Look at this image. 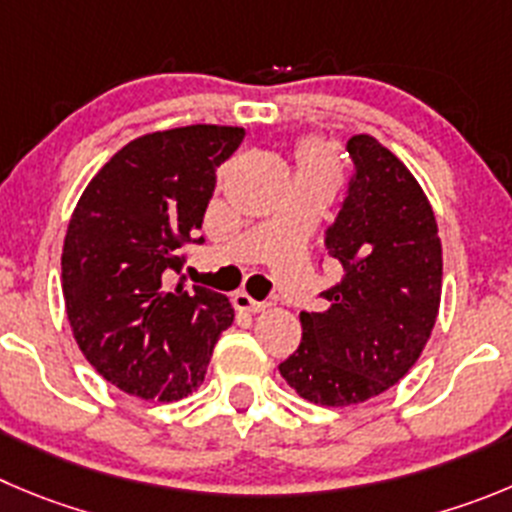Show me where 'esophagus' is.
<instances>
[{"mask_svg": "<svg viewBox=\"0 0 512 512\" xmlns=\"http://www.w3.org/2000/svg\"><path fill=\"white\" fill-rule=\"evenodd\" d=\"M232 305L237 310H242V313H262V310L267 308L265 303H260V300L250 298L247 293H234L232 295Z\"/></svg>", "mask_w": 512, "mask_h": 512, "instance_id": "obj_1", "label": "esophagus"}]
</instances>
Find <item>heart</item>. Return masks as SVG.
I'll use <instances>...</instances> for the list:
<instances>
[{"instance_id":"b5f03b06","label":"heart","mask_w":512,"mask_h":512,"mask_svg":"<svg viewBox=\"0 0 512 512\" xmlns=\"http://www.w3.org/2000/svg\"><path fill=\"white\" fill-rule=\"evenodd\" d=\"M300 166H328V169H333L331 151H328L323 143H305V146L300 148Z\"/></svg>"}]
</instances>
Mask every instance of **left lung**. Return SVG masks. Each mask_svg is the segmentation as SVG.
<instances>
[{
	"mask_svg": "<svg viewBox=\"0 0 512 512\" xmlns=\"http://www.w3.org/2000/svg\"><path fill=\"white\" fill-rule=\"evenodd\" d=\"M356 164L328 255L343 280L326 310L300 313L303 341L283 379L321 407H351L399 384L422 356L442 298V242L412 171L369 133L348 141Z\"/></svg>",
	"mask_w": 512,
	"mask_h": 512,
	"instance_id": "8db88e82",
	"label": "left lung"
}]
</instances>
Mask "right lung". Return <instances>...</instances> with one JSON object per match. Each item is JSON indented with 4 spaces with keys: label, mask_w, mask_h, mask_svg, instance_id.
I'll return each instance as SVG.
<instances>
[{
    "label": "right lung",
    "mask_w": 512,
    "mask_h": 512,
    "mask_svg": "<svg viewBox=\"0 0 512 512\" xmlns=\"http://www.w3.org/2000/svg\"><path fill=\"white\" fill-rule=\"evenodd\" d=\"M240 126L169 128L133 138L80 194L62 245V298L88 364L138 399L197 391L234 321L227 295L169 285L202 229L214 171ZM197 242H202L199 237Z\"/></svg>",
    "instance_id": "add662e5"
}]
</instances>
